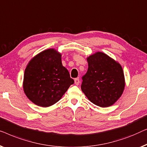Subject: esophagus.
Segmentation results:
<instances>
[{
    "label": "esophagus",
    "mask_w": 147,
    "mask_h": 147,
    "mask_svg": "<svg viewBox=\"0 0 147 147\" xmlns=\"http://www.w3.org/2000/svg\"><path fill=\"white\" fill-rule=\"evenodd\" d=\"M74 83H75L76 85H78V84H79V83H80L79 78H75V79H74Z\"/></svg>",
    "instance_id": "esophagus-1"
}]
</instances>
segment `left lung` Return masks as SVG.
I'll use <instances>...</instances> for the list:
<instances>
[{"mask_svg": "<svg viewBox=\"0 0 147 147\" xmlns=\"http://www.w3.org/2000/svg\"><path fill=\"white\" fill-rule=\"evenodd\" d=\"M86 60L88 68L82 78V91L98 107H108L115 104L125 86L121 65L102 52L95 53Z\"/></svg>", "mask_w": 147, "mask_h": 147, "instance_id": "obj_1", "label": "left lung"}]
</instances>
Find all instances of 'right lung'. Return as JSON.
<instances>
[{"mask_svg":"<svg viewBox=\"0 0 147 147\" xmlns=\"http://www.w3.org/2000/svg\"><path fill=\"white\" fill-rule=\"evenodd\" d=\"M61 54L54 49L34 56L26 66L23 90L34 104L42 107L52 106L62 98L74 83L68 70L63 67Z\"/></svg>","mask_w":147,"mask_h":147,"instance_id":"1","label":"right lung"}]
</instances>
